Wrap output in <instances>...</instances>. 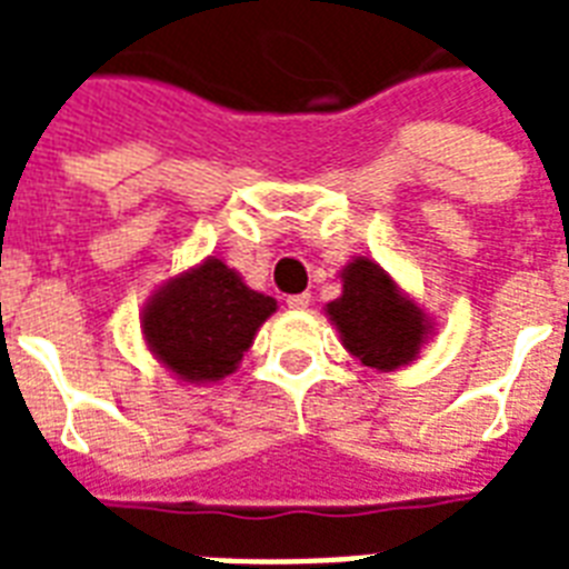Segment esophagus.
Instances as JSON below:
<instances>
[{
    "label": "esophagus",
    "mask_w": 569,
    "mask_h": 569,
    "mask_svg": "<svg viewBox=\"0 0 569 569\" xmlns=\"http://www.w3.org/2000/svg\"><path fill=\"white\" fill-rule=\"evenodd\" d=\"M286 303H289V310H307V307H310V295L307 292L289 295V298H286Z\"/></svg>",
    "instance_id": "34e87169"
}]
</instances>
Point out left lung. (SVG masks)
Listing matches in <instances>:
<instances>
[{
  "mask_svg": "<svg viewBox=\"0 0 569 569\" xmlns=\"http://www.w3.org/2000/svg\"><path fill=\"white\" fill-rule=\"evenodd\" d=\"M328 312L348 351L372 369L410 363L428 330L422 310L401 298L387 271L369 259H355L342 271V298L330 301Z\"/></svg>",
  "mask_w": 569,
  "mask_h": 569,
  "instance_id": "1",
  "label": "left lung"
}]
</instances>
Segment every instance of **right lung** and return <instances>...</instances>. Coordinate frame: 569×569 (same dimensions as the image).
Here are the masks:
<instances>
[{
	"label": "right lung",
	"instance_id": "right-lung-1",
	"mask_svg": "<svg viewBox=\"0 0 569 569\" xmlns=\"http://www.w3.org/2000/svg\"><path fill=\"white\" fill-rule=\"evenodd\" d=\"M274 307V298L248 289L221 259H206L156 295L141 328L153 355L180 378L221 380Z\"/></svg>",
	"mask_w": 569,
	"mask_h": 569
}]
</instances>
